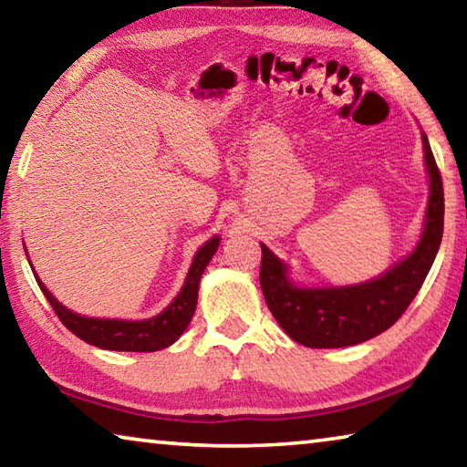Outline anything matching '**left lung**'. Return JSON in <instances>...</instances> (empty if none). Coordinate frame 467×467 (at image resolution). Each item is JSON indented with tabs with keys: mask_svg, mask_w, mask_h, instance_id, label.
I'll return each mask as SVG.
<instances>
[{
	"mask_svg": "<svg viewBox=\"0 0 467 467\" xmlns=\"http://www.w3.org/2000/svg\"><path fill=\"white\" fill-rule=\"evenodd\" d=\"M422 150L429 202L420 239L383 274L346 286H300L290 278V265L262 243L259 284L275 321L295 342L306 348L362 344L389 329L418 295L441 247L445 214L442 181L424 131Z\"/></svg>",
	"mask_w": 467,
	"mask_h": 467,
	"instance_id": "1",
	"label": "left lung"
}]
</instances>
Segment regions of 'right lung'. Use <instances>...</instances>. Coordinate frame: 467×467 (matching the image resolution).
Listing matches in <instances>:
<instances>
[{
  "mask_svg": "<svg viewBox=\"0 0 467 467\" xmlns=\"http://www.w3.org/2000/svg\"><path fill=\"white\" fill-rule=\"evenodd\" d=\"M218 244L220 236L214 234L197 249L192 267H189V272L185 275L183 288H181L179 295L171 300L167 309H162L161 313H156L154 317L148 319H105L86 317V315L74 313L51 295V290L45 286L41 278H38L30 259L28 264L33 267L36 284L41 286L45 298L49 300V305L53 306V311L57 313L63 326L80 339H84L86 344L102 348V350L117 352H156L175 344L181 334L187 329L189 323H192L197 306L200 280L203 275V270L210 264V259L214 257V253L218 251Z\"/></svg>",
  "mask_w": 467,
  "mask_h": 467,
  "instance_id": "right-lung-1",
  "label": "right lung"
}]
</instances>
